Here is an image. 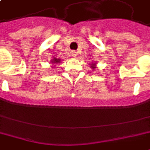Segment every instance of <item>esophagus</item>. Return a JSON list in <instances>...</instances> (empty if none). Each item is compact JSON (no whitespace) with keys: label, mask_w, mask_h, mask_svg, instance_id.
Here are the masks:
<instances>
[{"label":"esophagus","mask_w":150,"mask_h":150,"mask_svg":"<svg viewBox=\"0 0 150 150\" xmlns=\"http://www.w3.org/2000/svg\"><path fill=\"white\" fill-rule=\"evenodd\" d=\"M71 55L73 56V57H75V56H77L78 53H77V52H76L75 50H72V51H71Z\"/></svg>","instance_id":"esophagus-1"}]
</instances>
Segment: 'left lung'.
Wrapping results in <instances>:
<instances>
[{"label":"left lung","instance_id":"left-lung-1","mask_svg":"<svg viewBox=\"0 0 150 150\" xmlns=\"http://www.w3.org/2000/svg\"><path fill=\"white\" fill-rule=\"evenodd\" d=\"M91 67H92V68H93V69H94V67H95V66H94H94H91Z\"/></svg>","mask_w":150,"mask_h":150}]
</instances>
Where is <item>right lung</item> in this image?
Masks as SVG:
<instances>
[{"mask_svg":"<svg viewBox=\"0 0 150 150\" xmlns=\"http://www.w3.org/2000/svg\"><path fill=\"white\" fill-rule=\"evenodd\" d=\"M59 62H60V60H59V59H54V61H53V62H54V63H58Z\"/></svg>","mask_w":150,"mask_h":150,"instance_id":"1","label":"right lung"}]
</instances>
